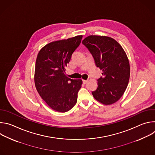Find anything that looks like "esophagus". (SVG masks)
<instances>
[{
    "label": "esophagus",
    "mask_w": 155,
    "mask_h": 155,
    "mask_svg": "<svg viewBox=\"0 0 155 155\" xmlns=\"http://www.w3.org/2000/svg\"><path fill=\"white\" fill-rule=\"evenodd\" d=\"M87 81H88V80H83V83H84V84H86Z\"/></svg>",
    "instance_id": "1"
}]
</instances>
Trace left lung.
Listing matches in <instances>:
<instances>
[{
  "label": "left lung",
  "mask_w": 155,
  "mask_h": 155,
  "mask_svg": "<svg viewBox=\"0 0 155 155\" xmlns=\"http://www.w3.org/2000/svg\"><path fill=\"white\" fill-rule=\"evenodd\" d=\"M92 54L103 77L97 79L94 99L104 105H111L123 95L130 77L127 56L120 44L107 36L90 35L82 41Z\"/></svg>",
  "instance_id": "1"
}]
</instances>
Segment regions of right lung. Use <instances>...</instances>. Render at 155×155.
<instances>
[{
	"label": "right lung",
	"mask_w": 155,
	"mask_h": 155,
	"mask_svg": "<svg viewBox=\"0 0 155 155\" xmlns=\"http://www.w3.org/2000/svg\"><path fill=\"white\" fill-rule=\"evenodd\" d=\"M82 37L80 35L50 42L37 54L34 73L35 87L43 101L55 111L68 112L77 102L82 80L69 78L65 71Z\"/></svg>",
	"instance_id": "add662e5"
}]
</instances>
